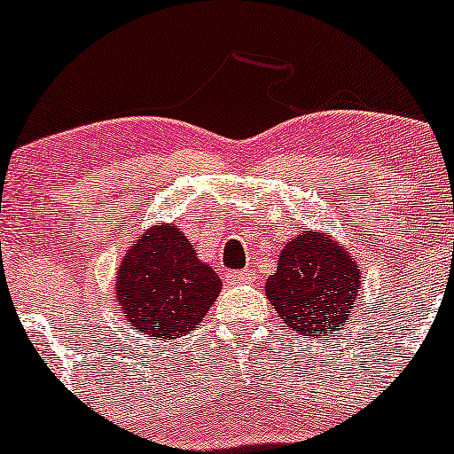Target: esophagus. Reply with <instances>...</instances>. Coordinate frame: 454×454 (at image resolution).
I'll list each match as a JSON object with an SVG mask.
<instances>
[{
    "instance_id": "1",
    "label": "esophagus",
    "mask_w": 454,
    "mask_h": 454,
    "mask_svg": "<svg viewBox=\"0 0 454 454\" xmlns=\"http://www.w3.org/2000/svg\"><path fill=\"white\" fill-rule=\"evenodd\" d=\"M228 279H231V284H246V281L253 279V275H250V270H237V272H231Z\"/></svg>"
}]
</instances>
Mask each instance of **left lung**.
<instances>
[{"label": "left lung", "mask_w": 454, "mask_h": 454, "mask_svg": "<svg viewBox=\"0 0 454 454\" xmlns=\"http://www.w3.org/2000/svg\"><path fill=\"white\" fill-rule=\"evenodd\" d=\"M359 286V263L344 246L325 231H301L281 248L266 297L286 328L315 339L346 324Z\"/></svg>", "instance_id": "obj_1"}]
</instances>
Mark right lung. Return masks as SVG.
<instances>
[{"label":"right lung","mask_w":454,"mask_h":454,"mask_svg":"<svg viewBox=\"0 0 454 454\" xmlns=\"http://www.w3.org/2000/svg\"><path fill=\"white\" fill-rule=\"evenodd\" d=\"M222 293L217 272L175 223L151 226L117 268L115 297L126 321L153 339H177L200 328Z\"/></svg>","instance_id":"1"}]
</instances>
